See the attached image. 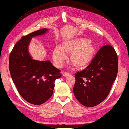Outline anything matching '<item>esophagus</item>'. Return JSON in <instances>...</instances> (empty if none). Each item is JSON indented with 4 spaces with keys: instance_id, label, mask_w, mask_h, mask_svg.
<instances>
[{
    "instance_id": "1",
    "label": "esophagus",
    "mask_w": 129,
    "mask_h": 129,
    "mask_svg": "<svg viewBox=\"0 0 129 129\" xmlns=\"http://www.w3.org/2000/svg\"><path fill=\"white\" fill-rule=\"evenodd\" d=\"M62 75H63V77H67V76L70 74V73H67V72H62Z\"/></svg>"
}]
</instances>
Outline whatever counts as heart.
Listing matches in <instances>:
<instances>
[{
  "label": "heart",
  "instance_id": "heart-1",
  "mask_svg": "<svg viewBox=\"0 0 129 129\" xmlns=\"http://www.w3.org/2000/svg\"><path fill=\"white\" fill-rule=\"evenodd\" d=\"M64 51L71 53V60L76 66L84 67L91 61L95 50L89 40L86 38L66 42L62 47L57 45L53 51V60L57 67L62 66L66 59Z\"/></svg>",
  "mask_w": 129,
  "mask_h": 129
}]
</instances>
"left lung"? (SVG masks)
<instances>
[{
    "label": "left lung",
    "mask_w": 129,
    "mask_h": 129,
    "mask_svg": "<svg viewBox=\"0 0 129 129\" xmlns=\"http://www.w3.org/2000/svg\"><path fill=\"white\" fill-rule=\"evenodd\" d=\"M118 70L114 48L110 45L103 46L85 69L75 74L73 92L75 98L86 107L99 105L109 95Z\"/></svg>",
    "instance_id": "left-lung-1"
}]
</instances>
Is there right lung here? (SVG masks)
I'll return each instance as SVG.
<instances>
[{"label":"right lung","instance_id":"1","mask_svg":"<svg viewBox=\"0 0 129 129\" xmlns=\"http://www.w3.org/2000/svg\"><path fill=\"white\" fill-rule=\"evenodd\" d=\"M48 30L39 29L22 37L10 55V72L17 90L24 100L35 105L49 100L53 94L55 81L61 77L60 70L50 60L33 59L29 53L33 38L45 35Z\"/></svg>","mask_w":129,"mask_h":129}]
</instances>
